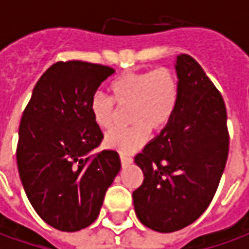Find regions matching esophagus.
Segmentation results:
<instances>
[{
    "label": "esophagus",
    "mask_w": 249,
    "mask_h": 249,
    "mask_svg": "<svg viewBox=\"0 0 249 249\" xmlns=\"http://www.w3.org/2000/svg\"><path fill=\"white\" fill-rule=\"evenodd\" d=\"M131 162H133V159L130 158V157H126V155L120 154V163H122V166H127Z\"/></svg>",
    "instance_id": "obj_1"
}]
</instances>
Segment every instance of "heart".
Returning a JSON list of instances; mask_svg holds the SVG:
<instances>
[{
    "instance_id": "b5f03b06",
    "label": "heart",
    "mask_w": 249,
    "mask_h": 249,
    "mask_svg": "<svg viewBox=\"0 0 249 249\" xmlns=\"http://www.w3.org/2000/svg\"><path fill=\"white\" fill-rule=\"evenodd\" d=\"M112 100L100 92L90 100V113L97 127L108 130L120 109H127V129H115L105 136V145L120 154L141 148L148 133H160L172 122L178 104V83L173 71L158 68L124 73L110 83ZM117 104L114 107L113 102Z\"/></svg>"
}]
</instances>
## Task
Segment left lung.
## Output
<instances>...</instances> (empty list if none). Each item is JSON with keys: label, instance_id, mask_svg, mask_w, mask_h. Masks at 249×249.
<instances>
[{"label": "left lung", "instance_id": "1", "mask_svg": "<svg viewBox=\"0 0 249 249\" xmlns=\"http://www.w3.org/2000/svg\"><path fill=\"white\" fill-rule=\"evenodd\" d=\"M178 104L172 122L134 162L144 173L133 193L140 222L172 233L196 222L209 206L229 155L227 113L222 94L196 59H176Z\"/></svg>", "mask_w": 249, "mask_h": 249}]
</instances>
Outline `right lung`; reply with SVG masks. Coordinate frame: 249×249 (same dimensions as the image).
<instances>
[{
    "instance_id": "add662e5",
    "label": "right lung",
    "mask_w": 249,
    "mask_h": 249,
    "mask_svg": "<svg viewBox=\"0 0 249 249\" xmlns=\"http://www.w3.org/2000/svg\"><path fill=\"white\" fill-rule=\"evenodd\" d=\"M113 73L97 63H53L20 120L16 160L24 193L37 215L61 231H79L98 217L120 170L116 151L91 154L104 134L91 118L90 100Z\"/></svg>"
}]
</instances>
